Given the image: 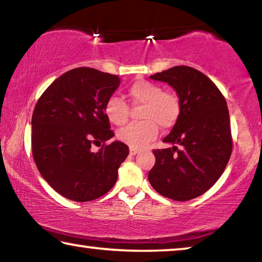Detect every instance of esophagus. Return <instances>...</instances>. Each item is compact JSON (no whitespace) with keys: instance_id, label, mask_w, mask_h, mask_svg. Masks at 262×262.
<instances>
[{"instance_id":"esophagus-1","label":"esophagus","mask_w":262,"mask_h":262,"mask_svg":"<svg viewBox=\"0 0 262 262\" xmlns=\"http://www.w3.org/2000/svg\"><path fill=\"white\" fill-rule=\"evenodd\" d=\"M139 152V150L138 148H136V147H130V155L131 156H135V155H137Z\"/></svg>"}]
</instances>
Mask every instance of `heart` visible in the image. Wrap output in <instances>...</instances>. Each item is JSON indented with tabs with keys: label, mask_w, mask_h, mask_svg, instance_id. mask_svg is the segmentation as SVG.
Wrapping results in <instances>:
<instances>
[{
	"label": "heart",
	"mask_w": 262,
	"mask_h": 262,
	"mask_svg": "<svg viewBox=\"0 0 262 262\" xmlns=\"http://www.w3.org/2000/svg\"><path fill=\"white\" fill-rule=\"evenodd\" d=\"M128 96L134 104L144 105L140 115L144 122L130 124L117 132V138L128 146L136 148L146 146L158 135V125L167 130L179 118L178 97L172 92L163 91L158 84L145 79L136 80L128 88ZM105 115L115 125H124L128 118V106L125 100L118 96L108 97L105 104Z\"/></svg>",
	"instance_id": "1"
}]
</instances>
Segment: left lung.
Wrapping results in <instances>:
<instances>
[{
  "label": "left lung",
  "instance_id": "1",
  "mask_svg": "<svg viewBox=\"0 0 262 262\" xmlns=\"http://www.w3.org/2000/svg\"><path fill=\"white\" fill-rule=\"evenodd\" d=\"M150 78L174 89L180 115L163 139L173 146L154 151L156 164L148 172V182L166 198L191 200L210 190L231 157L227 103L215 84L191 67H173Z\"/></svg>",
  "mask_w": 262,
  "mask_h": 262
}]
</instances>
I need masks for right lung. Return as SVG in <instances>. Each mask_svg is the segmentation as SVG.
<instances>
[{
  "instance_id": "right-lung-1",
  "label": "right lung",
  "mask_w": 262,
  "mask_h": 262,
  "mask_svg": "<svg viewBox=\"0 0 262 262\" xmlns=\"http://www.w3.org/2000/svg\"><path fill=\"white\" fill-rule=\"evenodd\" d=\"M120 78L92 68H76L55 79L36 104L31 125L33 156L46 182L66 198L90 201L114 187L128 155L105 115Z\"/></svg>"
}]
</instances>
